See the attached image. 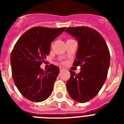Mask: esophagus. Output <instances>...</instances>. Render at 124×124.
Returning <instances> with one entry per match:
<instances>
[{
    "label": "esophagus",
    "mask_w": 124,
    "mask_h": 124,
    "mask_svg": "<svg viewBox=\"0 0 124 124\" xmlns=\"http://www.w3.org/2000/svg\"><path fill=\"white\" fill-rule=\"evenodd\" d=\"M60 71H64V70H65V68H63V67H60Z\"/></svg>",
    "instance_id": "1"
}]
</instances>
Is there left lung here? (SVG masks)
Masks as SVG:
<instances>
[{
  "instance_id": "1",
  "label": "left lung",
  "mask_w": 124,
  "mask_h": 124,
  "mask_svg": "<svg viewBox=\"0 0 124 124\" xmlns=\"http://www.w3.org/2000/svg\"><path fill=\"white\" fill-rule=\"evenodd\" d=\"M65 31L77 40L73 66L81 67L79 73L70 71L67 90L72 99L85 103L98 94L106 81L110 65L109 51L102 36L92 28L79 26L68 28Z\"/></svg>"
}]
</instances>
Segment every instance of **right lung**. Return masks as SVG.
Listing matches in <instances>:
<instances>
[{"mask_svg": "<svg viewBox=\"0 0 124 124\" xmlns=\"http://www.w3.org/2000/svg\"><path fill=\"white\" fill-rule=\"evenodd\" d=\"M65 29L32 28L19 38L13 49L10 62L15 84L32 102H42L52 93L60 70L51 64L44 71L40 66L49 54L51 42Z\"/></svg>", "mask_w": 124, "mask_h": 124, "instance_id": "1", "label": "right lung"}]
</instances>
